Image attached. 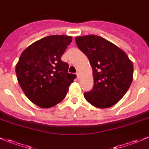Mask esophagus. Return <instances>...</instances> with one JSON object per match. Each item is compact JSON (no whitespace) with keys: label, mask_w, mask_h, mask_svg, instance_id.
Instances as JSON below:
<instances>
[{"label":"esophagus","mask_w":149,"mask_h":149,"mask_svg":"<svg viewBox=\"0 0 149 149\" xmlns=\"http://www.w3.org/2000/svg\"><path fill=\"white\" fill-rule=\"evenodd\" d=\"M76 75H77V79H78V80H79V79H80V75H79V73L77 72Z\"/></svg>","instance_id":"obj_1"}]
</instances>
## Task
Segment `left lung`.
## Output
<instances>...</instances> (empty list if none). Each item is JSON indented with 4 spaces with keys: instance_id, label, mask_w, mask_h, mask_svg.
Instances as JSON below:
<instances>
[{
    "instance_id": "1",
    "label": "left lung",
    "mask_w": 149,
    "mask_h": 149,
    "mask_svg": "<svg viewBox=\"0 0 149 149\" xmlns=\"http://www.w3.org/2000/svg\"><path fill=\"white\" fill-rule=\"evenodd\" d=\"M75 40L88 57L93 70V88L84 93V98L97 108L116 104L132 82L133 62L124 50L100 36H77Z\"/></svg>"
}]
</instances>
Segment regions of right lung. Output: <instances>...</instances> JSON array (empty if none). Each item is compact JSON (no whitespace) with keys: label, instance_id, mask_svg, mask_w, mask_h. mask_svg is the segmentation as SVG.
Segmentation results:
<instances>
[{"label":"right lung","instance_id":"obj_1","mask_svg":"<svg viewBox=\"0 0 149 149\" xmlns=\"http://www.w3.org/2000/svg\"><path fill=\"white\" fill-rule=\"evenodd\" d=\"M72 40L68 36H49L28 46L15 67L24 94L37 106L50 108L64 100L76 75L61 57Z\"/></svg>","mask_w":149,"mask_h":149}]
</instances>
